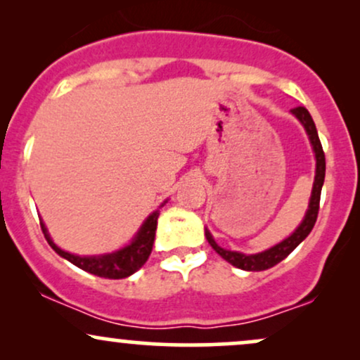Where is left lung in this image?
Wrapping results in <instances>:
<instances>
[{
  "label": "left lung",
  "mask_w": 360,
  "mask_h": 360,
  "mask_svg": "<svg viewBox=\"0 0 360 360\" xmlns=\"http://www.w3.org/2000/svg\"><path fill=\"white\" fill-rule=\"evenodd\" d=\"M292 115L303 123L304 130H307L309 140H311L313 150H315V157H316V176H315V183H313V191H311V200H309V206L304 220L301 221V225L295 230V233L291 237H288L286 240H283L278 245H274L272 249L260 252V254H252V255H245L240 254V252H232V250H225L221 247L217 245V242L213 240V237L210 235V232H206V240H208L210 245L213 247L214 252L218 255H221L226 262H230L232 266L238 267V269L243 271H266L269 267H274L276 264H279L281 260L286 259L296 247L300 245L304 238L308 237L309 232L315 226V221L318 218V210H320V196H321V186H323L325 181V152L323 147H321L320 139H318V131L315 127V122H313L311 115L308 113V110L304 106H296L292 108Z\"/></svg>",
  "instance_id": "left-lung-1"
}]
</instances>
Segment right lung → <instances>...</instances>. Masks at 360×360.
Returning a JSON list of instances; mask_svg holds the SVG:
<instances>
[{"mask_svg": "<svg viewBox=\"0 0 360 360\" xmlns=\"http://www.w3.org/2000/svg\"><path fill=\"white\" fill-rule=\"evenodd\" d=\"M159 213V210H155V212L147 218L146 223L142 225V229L139 230L137 237L134 238V242H131L130 245H127L125 249L118 252H113V254L100 255V257H79V255L69 254V252L59 249L47 235L44 223H40V226H42V232L45 235V238H47L49 245H51L60 257L68 259L69 262L74 264V266L89 272V274L100 276V278L106 279H123L134 274L135 271H139L140 267L147 262L148 255H150L152 252V245H154Z\"/></svg>", "mask_w": 360, "mask_h": 360, "instance_id": "obj_1", "label": "right lung"}]
</instances>
